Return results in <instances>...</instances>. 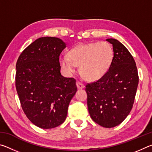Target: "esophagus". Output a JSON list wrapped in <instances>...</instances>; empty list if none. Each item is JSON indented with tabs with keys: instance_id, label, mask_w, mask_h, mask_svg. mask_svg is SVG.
Here are the masks:
<instances>
[{
	"instance_id": "1",
	"label": "esophagus",
	"mask_w": 152,
	"mask_h": 152,
	"mask_svg": "<svg viewBox=\"0 0 152 152\" xmlns=\"http://www.w3.org/2000/svg\"><path fill=\"white\" fill-rule=\"evenodd\" d=\"M76 86H77V88L78 89H82V88H84V85L81 82H76Z\"/></svg>"
}]
</instances>
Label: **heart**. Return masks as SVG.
<instances>
[{
	"mask_svg": "<svg viewBox=\"0 0 152 152\" xmlns=\"http://www.w3.org/2000/svg\"><path fill=\"white\" fill-rule=\"evenodd\" d=\"M113 58L112 46L107 42L80 44L72 49L68 56H61L60 64L62 70L68 74L75 71L76 66L84 79L96 80L109 70Z\"/></svg>",
	"mask_w": 152,
	"mask_h": 152,
	"instance_id": "heart-1",
	"label": "heart"
}]
</instances>
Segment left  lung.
<instances>
[{
  "label": "left lung",
  "instance_id": "obj_1",
  "mask_svg": "<svg viewBox=\"0 0 152 152\" xmlns=\"http://www.w3.org/2000/svg\"><path fill=\"white\" fill-rule=\"evenodd\" d=\"M107 41L113 45L112 62L107 73L87 84L85 91L92 119L111 128L121 123L132 110L139 76L134 59L125 45L112 38Z\"/></svg>",
  "mask_w": 152,
  "mask_h": 152
}]
</instances>
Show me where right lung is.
<instances>
[{"mask_svg": "<svg viewBox=\"0 0 152 152\" xmlns=\"http://www.w3.org/2000/svg\"><path fill=\"white\" fill-rule=\"evenodd\" d=\"M66 47L59 38L40 37L23 51L17 61L15 85L21 107L40 128L64 123L77 91L76 80L60 73V55Z\"/></svg>", "mask_w": 152, "mask_h": 152, "instance_id": "right-lung-1", "label": "right lung"}]
</instances>
